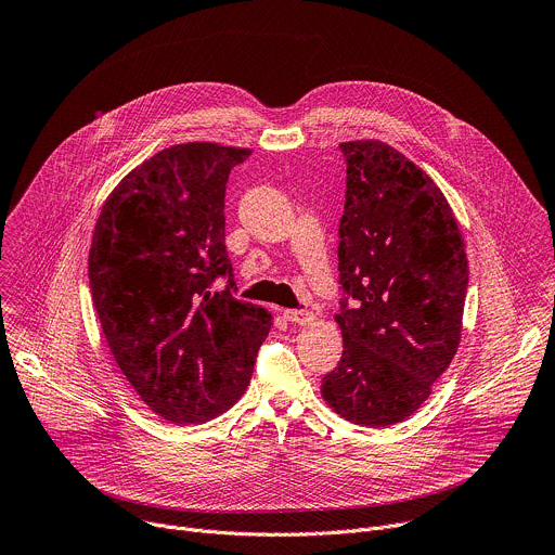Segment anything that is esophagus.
<instances>
[{
    "label": "esophagus",
    "instance_id": "esophagus-1",
    "mask_svg": "<svg viewBox=\"0 0 555 555\" xmlns=\"http://www.w3.org/2000/svg\"><path fill=\"white\" fill-rule=\"evenodd\" d=\"M283 315H285V321H289L294 325H309L315 319L313 311H309V309H287Z\"/></svg>",
    "mask_w": 555,
    "mask_h": 555
}]
</instances>
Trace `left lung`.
<instances>
[{"instance_id":"8db88e82","label":"left lung","mask_w":555,"mask_h":555,"mask_svg":"<svg viewBox=\"0 0 555 555\" xmlns=\"http://www.w3.org/2000/svg\"><path fill=\"white\" fill-rule=\"evenodd\" d=\"M343 358L323 377L327 406L351 424L411 417L450 366L463 330L467 257L454 212L415 163L382 140L340 144Z\"/></svg>"}]
</instances>
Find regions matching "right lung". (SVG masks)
<instances>
[{"instance_id": "add662e5", "label": "right lung", "mask_w": 555, "mask_h": 555, "mask_svg": "<svg viewBox=\"0 0 555 555\" xmlns=\"http://www.w3.org/2000/svg\"><path fill=\"white\" fill-rule=\"evenodd\" d=\"M253 149L184 142L157 151L105 199L90 248V287L109 351L163 420L225 413L248 388L272 313L232 296L223 246L230 169ZM225 275L229 285L210 293Z\"/></svg>"}]
</instances>
